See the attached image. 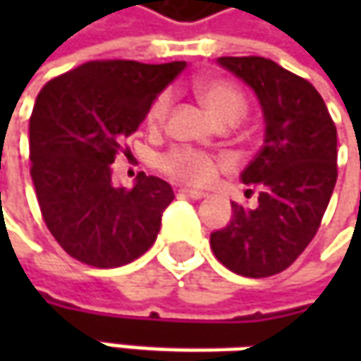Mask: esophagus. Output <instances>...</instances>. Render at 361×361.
Instances as JSON below:
<instances>
[{"mask_svg": "<svg viewBox=\"0 0 361 361\" xmlns=\"http://www.w3.org/2000/svg\"><path fill=\"white\" fill-rule=\"evenodd\" d=\"M178 195H180V197H187V199H192V201H201V199L207 197L204 192H201V190H192V188H180Z\"/></svg>", "mask_w": 361, "mask_h": 361, "instance_id": "1", "label": "esophagus"}]
</instances>
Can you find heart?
<instances>
[{
  "mask_svg": "<svg viewBox=\"0 0 361 361\" xmlns=\"http://www.w3.org/2000/svg\"><path fill=\"white\" fill-rule=\"evenodd\" d=\"M197 96L201 104L207 108V112L221 124H233L241 118L247 112V100L245 94L237 84L225 78H207L197 82L195 86ZM171 94L162 92L159 98L152 102L148 114H146V124L150 128H160L166 120V114L171 110ZM223 162L195 148H185L178 146L164 154H160L159 169L166 176H171L178 183L192 185V187H204L209 185L216 173L221 171Z\"/></svg>",
  "mask_w": 361,
  "mask_h": 361,
  "instance_id": "heart-1",
  "label": "heart"
}]
</instances>
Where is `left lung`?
I'll return each instance as SVG.
<instances>
[{
	"label": "left lung",
	"mask_w": 361,
	"mask_h": 361,
	"mask_svg": "<svg viewBox=\"0 0 361 361\" xmlns=\"http://www.w3.org/2000/svg\"><path fill=\"white\" fill-rule=\"evenodd\" d=\"M219 63L255 90L265 140L241 173L259 190V204L233 202V219L211 233V249L237 275L271 277L305 251L322 225L338 180V130L305 78L259 56H227Z\"/></svg>",
	"instance_id": "left-lung-1"
}]
</instances>
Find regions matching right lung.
Masks as SVG:
<instances>
[{
    "instance_id": "obj_1",
    "label": "right lung",
    "mask_w": 361,
    "mask_h": 361,
    "mask_svg": "<svg viewBox=\"0 0 361 361\" xmlns=\"http://www.w3.org/2000/svg\"><path fill=\"white\" fill-rule=\"evenodd\" d=\"M185 62L94 60L49 80L30 118L32 180L46 227L78 261L112 269L152 247L173 187L138 173L112 185V162Z\"/></svg>"
}]
</instances>
